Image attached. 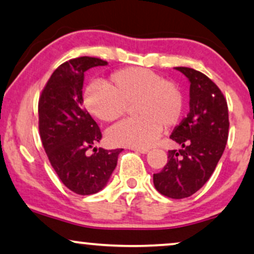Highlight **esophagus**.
I'll return each instance as SVG.
<instances>
[{
  "instance_id": "1",
  "label": "esophagus",
  "mask_w": 254,
  "mask_h": 254,
  "mask_svg": "<svg viewBox=\"0 0 254 254\" xmlns=\"http://www.w3.org/2000/svg\"><path fill=\"white\" fill-rule=\"evenodd\" d=\"M132 149H133V151H135V152L141 153V154H147V153L149 152L148 148H132Z\"/></svg>"
}]
</instances>
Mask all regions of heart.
<instances>
[{"mask_svg":"<svg viewBox=\"0 0 254 254\" xmlns=\"http://www.w3.org/2000/svg\"><path fill=\"white\" fill-rule=\"evenodd\" d=\"M136 102L135 119H127L109 130L113 145L148 148L160 136L162 126L173 127L183 115L184 100L174 83L155 71L132 67L115 71L111 83H93L84 92V105L102 121H114Z\"/></svg>","mask_w":254,"mask_h":254,"instance_id":"heart-1","label":"heart"}]
</instances>
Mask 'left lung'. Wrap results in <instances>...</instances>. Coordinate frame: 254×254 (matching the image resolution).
<instances>
[{"label": "left lung", "instance_id": "left-lung-1", "mask_svg": "<svg viewBox=\"0 0 254 254\" xmlns=\"http://www.w3.org/2000/svg\"><path fill=\"white\" fill-rule=\"evenodd\" d=\"M190 81V113L174 128L171 139L179 151H168L167 164L153 175L158 192L172 199L190 196L217 167L228 137V108L221 90L205 74L175 67Z\"/></svg>", "mask_w": 254, "mask_h": 254}]
</instances>
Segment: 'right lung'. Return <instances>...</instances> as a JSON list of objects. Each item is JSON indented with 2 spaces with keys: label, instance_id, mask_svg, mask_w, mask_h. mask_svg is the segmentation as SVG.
<instances>
[{
  "label": "right lung",
  "instance_id": "1",
  "mask_svg": "<svg viewBox=\"0 0 254 254\" xmlns=\"http://www.w3.org/2000/svg\"><path fill=\"white\" fill-rule=\"evenodd\" d=\"M108 64L96 58L73 59L52 74L39 100V129L49 161L65 187L81 195L105 189L124 149L94 147L102 134L83 108L84 71ZM94 148L92 156L86 154Z\"/></svg>",
  "mask_w": 254,
  "mask_h": 254
}]
</instances>
